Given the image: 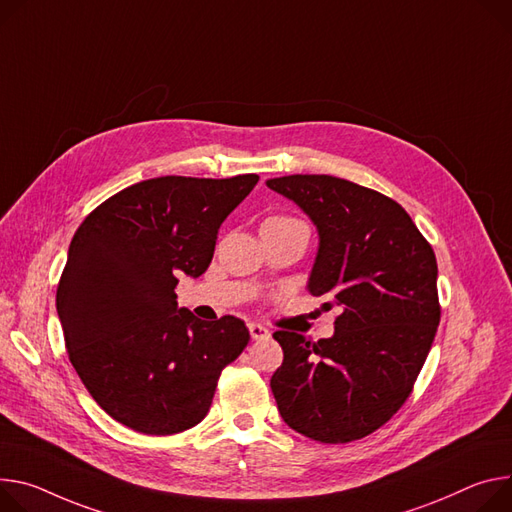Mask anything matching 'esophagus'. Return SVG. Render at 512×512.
Instances as JSON below:
<instances>
[{
  "mask_svg": "<svg viewBox=\"0 0 512 512\" xmlns=\"http://www.w3.org/2000/svg\"><path fill=\"white\" fill-rule=\"evenodd\" d=\"M249 333L255 341H261V339H267L269 337V331L263 327V324H257V322H251L249 324Z\"/></svg>",
  "mask_w": 512,
  "mask_h": 512,
  "instance_id": "1",
  "label": "esophagus"
}]
</instances>
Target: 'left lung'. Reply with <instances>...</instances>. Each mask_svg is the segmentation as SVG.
Here are the masks:
<instances>
[{"mask_svg":"<svg viewBox=\"0 0 512 512\" xmlns=\"http://www.w3.org/2000/svg\"><path fill=\"white\" fill-rule=\"evenodd\" d=\"M267 188L316 226L308 292L337 306L331 339L277 331L271 392L288 427L320 443L380 429L410 396L441 318L437 259L394 200L333 175H284Z\"/></svg>","mask_w":512,"mask_h":512,"instance_id":"obj_1","label":"left lung"}]
</instances>
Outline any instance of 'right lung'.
<instances>
[{
    "label": "right lung",
    "instance_id": "add662e5",
    "mask_svg": "<svg viewBox=\"0 0 512 512\" xmlns=\"http://www.w3.org/2000/svg\"><path fill=\"white\" fill-rule=\"evenodd\" d=\"M259 175H163L138 181L91 212L69 245L57 312L87 392L145 435L196 427L220 371L249 343L235 316L200 320L177 306V275L200 277L218 228Z\"/></svg>",
    "mask_w": 512,
    "mask_h": 512
}]
</instances>
